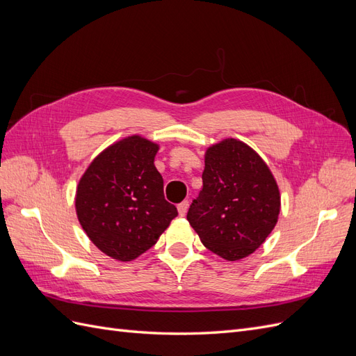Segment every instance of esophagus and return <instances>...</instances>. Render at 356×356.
Instances as JSON below:
<instances>
[{"label":"esophagus","mask_w":356,"mask_h":356,"mask_svg":"<svg viewBox=\"0 0 356 356\" xmlns=\"http://www.w3.org/2000/svg\"><path fill=\"white\" fill-rule=\"evenodd\" d=\"M188 207H190V202H188V200H184V202H181V203L178 204L179 217H184V215H186L187 211H188Z\"/></svg>","instance_id":"obj_1"}]
</instances>
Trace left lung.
<instances>
[{"label":"left lung","mask_w":356,"mask_h":356,"mask_svg":"<svg viewBox=\"0 0 356 356\" xmlns=\"http://www.w3.org/2000/svg\"><path fill=\"white\" fill-rule=\"evenodd\" d=\"M203 187L187 220L202 243L227 261L251 255L272 233L281 193L266 161L234 138L208 147Z\"/></svg>","instance_id":"left-lung-1"}]
</instances>
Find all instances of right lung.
<instances>
[{
    "label": "right lung",
    "instance_id": "obj_1",
    "mask_svg": "<svg viewBox=\"0 0 356 356\" xmlns=\"http://www.w3.org/2000/svg\"><path fill=\"white\" fill-rule=\"evenodd\" d=\"M159 144L126 136L96 156L75 191V212L99 251L132 261L148 251L178 211L166 202L163 178L154 166Z\"/></svg>",
    "mask_w": 356,
    "mask_h": 356
}]
</instances>
